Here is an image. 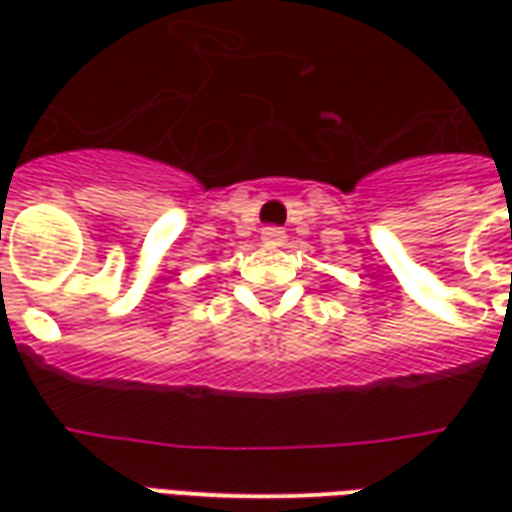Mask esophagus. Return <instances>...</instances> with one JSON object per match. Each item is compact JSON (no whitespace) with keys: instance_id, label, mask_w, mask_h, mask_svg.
<instances>
[{"instance_id":"34e87169","label":"esophagus","mask_w":512,"mask_h":512,"mask_svg":"<svg viewBox=\"0 0 512 512\" xmlns=\"http://www.w3.org/2000/svg\"><path fill=\"white\" fill-rule=\"evenodd\" d=\"M263 244L266 246H279L282 241H285V230L282 227H277V224H268V227H263Z\"/></svg>"}]
</instances>
